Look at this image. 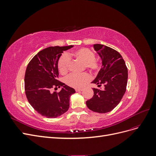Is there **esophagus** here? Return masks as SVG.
Returning a JSON list of instances; mask_svg holds the SVG:
<instances>
[{
  "instance_id": "obj_1",
  "label": "esophagus",
  "mask_w": 156,
  "mask_h": 156,
  "mask_svg": "<svg viewBox=\"0 0 156 156\" xmlns=\"http://www.w3.org/2000/svg\"><path fill=\"white\" fill-rule=\"evenodd\" d=\"M83 90V89H81V88H76L75 89V91L76 92H80V91H82Z\"/></svg>"
}]
</instances>
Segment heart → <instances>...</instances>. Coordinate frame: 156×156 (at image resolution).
I'll return each instance as SVG.
<instances>
[{
    "mask_svg": "<svg viewBox=\"0 0 156 156\" xmlns=\"http://www.w3.org/2000/svg\"><path fill=\"white\" fill-rule=\"evenodd\" d=\"M79 60L84 64V67L92 73H96L100 69V62L95 58L96 55L92 51L88 48H81L68 55H63L60 56L58 61V68L60 73L66 74L69 70L70 65L69 57ZM90 80L88 75L87 73L76 74L72 73L66 79V83L68 85L75 88H80L83 87Z\"/></svg>",
    "mask_w": 156,
    "mask_h": 156,
    "instance_id": "heart-1",
    "label": "heart"
}]
</instances>
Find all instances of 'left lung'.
<instances>
[{
  "label": "left lung",
  "instance_id": "obj_1",
  "mask_svg": "<svg viewBox=\"0 0 156 156\" xmlns=\"http://www.w3.org/2000/svg\"><path fill=\"white\" fill-rule=\"evenodd\" d=\"M102 61V66L92 83L103 89L93 88V97L86 101L90 110L99 113L111 111L118 105L126 90L127 68L121 55L109 47L94 44Z\"/></svg>",
  "mask_w": 156,
  "mask_h": 156
}]
</instances>
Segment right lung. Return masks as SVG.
Wrapping results in <instances>:
<instances>
[{
    "label": "right lung",
    "instance_id": "right-lung-1",
    "mask_svg": "<svg viewBox=\"0 0 156 156\" xmlns=\"http://www.w3.org/2000/svg\"><path fill=\"white\" fill-rule=\"evenodd\" d=\"M73 45L49 47L37 53L28 64L25 75V90L28 101L41 115L55 119L66 112L69 98L75 90L57 80L58 61L63 51ZM63 88L59 93L53 87Z\"/></svg>",
    "mask_w": 156,
    "mask_h": 156
}]
</instances>
